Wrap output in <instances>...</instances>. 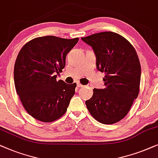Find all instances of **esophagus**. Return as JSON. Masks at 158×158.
<instances>
[{"label": "esophagus", "instance_id": "1", "mask_svg": "<svg viewBox=\"0 0 158 158\" xmlns=\"http://www.w3.org/2000/svg\"><path fill=\"white\" fill-rule=\"evenodd\" d=\"M77 87H83L84 86L82 85H81L80 83H77Z\"/></svg>", "mask_w": 158, "mask_h": 158}]
</instances>
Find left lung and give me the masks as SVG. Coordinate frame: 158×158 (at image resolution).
I'll return each mask as SVG.
<instances>
[{
	"label": "left lung",
	"instance_id": "1",
	"mask_svg": "<svg viewBox=\"0 0 158 158\" xmlns=\"http://www.w3.org/2000/svg\"><path fill=\"white\" fill-rule=\"evenodd\" d=\"M81 40L93 49L98 70L106 73V87L94 88L86 106L97 121L113 124L127 115L139 94L141 66L138 56L127 40L112 31L96 33Z\"/></svg>",
	"mask_w": 158,
	"mask_h": 158
}]
</instances>
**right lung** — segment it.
Here are the masks:
<instances>
[{"label":"right lung","mask_w":158,"mask_h":158,"mask_svg":"<svg viewBox=\"0 0 158 158\" xmlns=\"http://www.w3.org/2000/svg\"><path fill=\"white\" fill-rule=\"evenodd\" d=\"M79 38L55 36L35 38L25 44L14 65V85L25 110L35 119L52 122L66 113L77 84L56 80L66 66L68 52Z\"/></svg>","instance_id":"1"}]
</instances>
